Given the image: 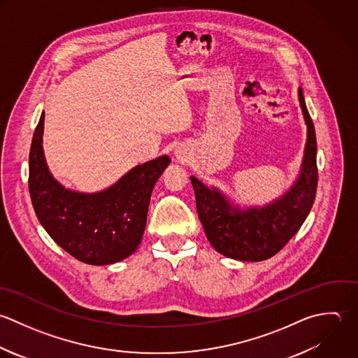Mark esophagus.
Wrapping results in <instances>:
<instances>
[{
  "label": "esophagus",
  "mask_w": 358,
  "mask_h": 358,
  "mask_svg": "<svg viewBox=\"0 0 358 358\" xmlns=\"http://www.w3.org/2000/svg\"><path fill=\"white\" fill-rule=\"evenodd\" d=\"M177 157H180V156H177Z\"/></svg>",
  "instance_id": "34e87169"
}]
</instances>
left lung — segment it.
<instances>
[{"instance_id": "8db88e82", "label": "left lung", "mask_w": 358, "mask_h": 358, "mask_svg": "<svg viewBox=\"0 0 358 358\" xmlns=\"http://www.w3.org/2000/svg\"><path fill=\"white\" fill-rule=\"evenodd\" d=\"M299 101L307 125V142L297 180L279 198L262 206L241 208L216 187L191 176L196 210L212 247L244 262L265 261L278 254L306 222L317 194V136L303 89Z\"/></svg>"}]
</instances>
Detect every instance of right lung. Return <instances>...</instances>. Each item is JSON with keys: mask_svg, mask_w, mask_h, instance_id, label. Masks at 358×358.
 I'll return each mask as SVG.
<instances>
[{"mask_svg": "<svg viewBox=\"0 0 358 358\" xmlns=\"http://www.w3.org/2000/svg\"><path fill=\"white\" fill-rule=\"evenodd\" d=\"M44 113L29 153V192L48 236L69 255L89 265H110L132 255L142 241L155 184L170 164L164 155L138 164L99 192L65 188L48 170L43 150Z\"/></svg>", "mask_w": 358, "mask_h": 358, "instance_id": "obj_1", "label": "right lung"}]
</instances>
